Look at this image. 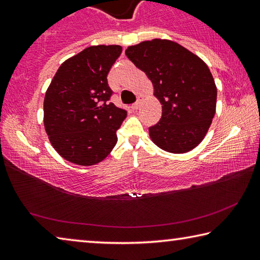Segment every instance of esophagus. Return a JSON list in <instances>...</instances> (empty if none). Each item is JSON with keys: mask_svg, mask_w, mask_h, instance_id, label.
<instances>
[{"mask_svg": "<svg viewBox=\"0 0 260 260\" xmlns=\"http://www.w3.org/2000/svg\"><path fill=\"white\" fill-rule=\"evenodd\" d=\"M140 105H141V99H139V101L136 103H134V104H132V109L133 110H138L139 108H140Z\"/></svg>", "mask_w": 260, "mask_h": 260, "instance_id": "1", "label": "esophagus"}]
</instances>
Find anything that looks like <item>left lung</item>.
Masks as SVG:
<instances>
[{
	"label": "left lung",
	"mask_w": 260,
	"mask_h": 260,
	"mask_svg": "<svg viewBox=\"0 0 260 260\" xmlns=\"http://www.w3.org/2000/svg\"><path fill=\"white\" fill-rule=\"evenodd\" d=\"M126 56L152 82L161 118L149 128L162 150L184 153L203 141L217 107V86L208 65L179 43L152 39L129 46Z\"/></svg>",
	"instance_id": "obj_1"
}]
</instances>
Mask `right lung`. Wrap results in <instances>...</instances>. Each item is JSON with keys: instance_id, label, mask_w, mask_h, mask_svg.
Returning a JSON list of instances; mask_svg holds the SVG:
<instances>
[{"instance_id": "obj_1", "label": "right lung", "mask_w": 260, "mask_h": 260, "mask_svg": "<svg viewBox=\"0 0 260 260\" xmlns=\"http://www.w3.org/2000/svg\"><path fill=\"white\" fill-rule=\"evenodd\" d=\"M122 48L91 46L57 70L43 102V124L51 146L73 164L91 166L116 146L117 129L127 116L109 102L108 74Z\"/></svg>"}]
</instances>
